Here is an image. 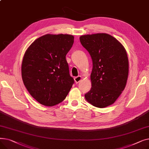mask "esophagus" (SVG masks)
Instances as JSON below:
<instances>
[{
    "mask_svg": "<svg viewBox=\"0 0 149 149\" xmlns=\"http://www.w3.org/2000/svg\"><path fill=\"white\" fill-rule=\"evenodd\" d=\"M82 79V77L81 76H78V77H76L74 78V80H75V82L76 84L79 83Z\"/></svg>",
    "mask_w": 149,
    "mask_h": 149,
    "instance_id": "1",
    "label": "esophagus"
}]
</instances>
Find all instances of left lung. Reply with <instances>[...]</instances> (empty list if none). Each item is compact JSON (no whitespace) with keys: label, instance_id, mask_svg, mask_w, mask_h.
Masks as SVG:
<instances>
[{"label":"left lung","instance_id":"1","mask_svg":"<svg viewBox=\"0 0 149 149\" xmlns=\"http://www.w3.org/2000/svg\"><path fill=\"white\" fill-rule=\"evenodd\" d=\"M80 40L93 61L92 88L84 97L93 106L113 104L124 90L129 75V59L124 46L106 33L83 35Z\"/></svg>","mask_w":149,"mask_h":149}]
</instances>
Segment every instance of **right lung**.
<instances>
[{"label": "right lung", "instance_id": "right-lung-1", "mask_svg": "<svg viewBox=\"0 0 149 149\" xmlns=\"http://www.w3.org/2000/svg\"><path fill=\"white\" fill-rule=\"evenodd\" d=\"M74 40L72 35L48 34L37 38L25 52L22 63L23 84L43 106L62 102L74 83L66 60Z\"/></svg>", "mask_w": 149, "mask_h": 149}]
</instances>
